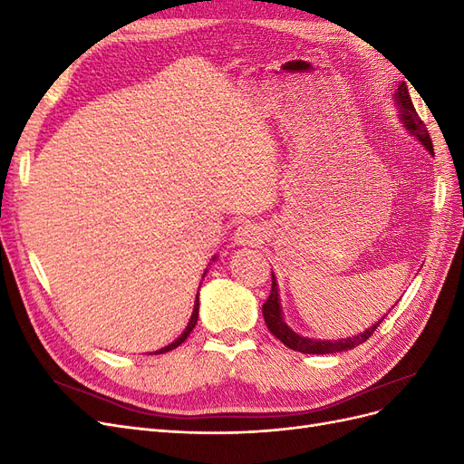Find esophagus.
I'll return each mask as SVG.
<instances>
[{"instance_id": "esophagus-1", "label": "esophagus", "mask_w": 464, "mask_h": 464, "mask_svg": "<svg viewBox=\"0 0 464 464\" xmlns=\"http://www.w3.org/2000/svg\"><path fill=\"white\" fill-rule=\"evenodd\" d=\"M263 240V232L257 227V224L246 222L242 227H237V230L234 232V242L242 244V246H259Z\"/></svg>"}]
</instances>
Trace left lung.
I'll return each mask as SVG.
<instances>
[{"instance_id": "left-lung-1", "label": "left lung", "mask_w": 464, "mask_h": 464, "mask_svg": "<svg viewBox=\"0 0 464 464\" xmlns=\"http://www.w3.org/2000/svg\"><path fill=\"white\" fill-rule=\"evenodd\" d=\"M397 104L401 108V120L404 121L406 130H409L420 143H422L431 154H433V145H431V137L426 130L424 121L418 118L414 104L411 101V94H409V87H406V82H401L399 89H397ZM273 276V286H271V294L266 302L263 304V317L266 323V329H269L276 339L283 343L285 346L292 348V350H298V353L304 354H333V353H341V350H348V348H354L362 343H366L370 336L373 334V331L382 325V321L385 319H379L375 325H372L370 329H366L363 333L356 334V336H350V339H341V341H314V339H305V336H300L294 333L283 319V310H280V302H278V290H276V280L275 275Z\"/></svg>"}]
</instances>
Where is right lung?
I'll return each instance as SVG.
<instances>
[{"label":"right lung","instance_id":"obj_1","mask_svg":"<svg viewBox=\"0 0 464 464\" xmlns=\"http://www.w3.org/2000/svg\"><path fill=\"white\" fill-rule=\"evenodd\" d=\"M198 315H199V296H198V300H195V307H193V314H191V319H189V325L186 327V331L181 333V336L178 341H174L172 344H168V346H164V348H160L159 353H154V354H164V353H168V350H174L176 346H179L181 343H184L188 336H189V333L193 331V327H195V323H198Z\"/></svg>","mask_w":464,"mask_h":464}]
</instances>
